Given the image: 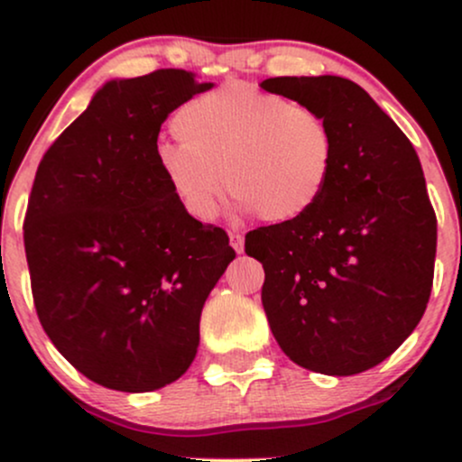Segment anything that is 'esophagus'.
<instances>
[{
    "label": "esophagus",
    "instance_id": "1",
    "mask_svg": "<svg viewBox=\"0 0 462 462\" xmlns=\"http://www.w3.org/2000/svg\"><path fill=\"white\" fill-rule=\"evenodd\" d=\"M230 245L235 247V252L241 254L245 249V238H243V235H238V232H230Z\"/></svg>",
    "mask_w": 462,
    "mask_h": 462
}]
</instances>
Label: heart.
Segmentation results:
<instances>
[{
    "instance_id": "b5f03b06",
    "label": "heart",
    "mask_w": 462,
    "mask_h": 462,
    "mask_svg": "<svg viewBox=\"0 0 462 462\" xmlns=\"http://www.w3.org/2000/svg\"><path fill=\"white\" fill-rule=\"evenodd\" d=\"M173 128L180 139L156 145L158 171L199 221L215 219L226 182L238 210L280 224L309 213L330 180V124L282 95L224 84L184 104Z\"/></svg>"
}]
</instances>
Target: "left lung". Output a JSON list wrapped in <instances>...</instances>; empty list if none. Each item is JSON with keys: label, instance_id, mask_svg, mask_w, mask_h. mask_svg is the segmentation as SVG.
<instances>
[{"label": "left lung", "instance_id": "8db88e82", "mask_svg": "<svg viewBox=\"0 0 462 462\" xmlns=\"http://www.w3.org/2000/svg\"><path fill=\"white\" fill-rule=\"evenodd\" d=\"M261 88L326 116L334 164L306 215L247 232L263 263V306L300 367L354 375L389 358L432 291L437 217L421 162L365 88L338 76L269 78Z\"/></svg>", "mask_w": 462, "mask_h": 462}]
</instances>
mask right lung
<instances>
[{"label":"right lung","mask_w":462,"mask_h":462,"mask_svg":"<svg viewBox=\"0 0 462 462\" xmlns=\"http://www.w3.org/2000/svg\"><path fill=\"white\" fill-rule=\"evenodd\" d=\"M213 87L182 69L110 79L36 169L23 226L36 315L106 389L176 383L198 354L204 301L236 256L156 164L169 113Z\"/></svg>","instance_id":"add662e5"}]
</instances>
